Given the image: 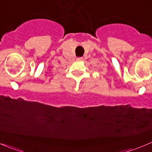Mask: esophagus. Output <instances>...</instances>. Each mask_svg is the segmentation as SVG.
I'll list each match as a JSON object with an SVG mask.
<instances>
[{
	"mask_svg": "<svg viewBox=\"0 0 152 152\" xmlns=\"http://www.w3.org/2000/svg\"><path fill=\"white\" fill-rule=\"evenodd\" d=\"M82 59H83V58H82V57H78V58H76V60H77V61H82Z\"/></svg>",
	"mask_w": 152,
	"mask_h": 152,
	"instance_id": "esophagus-1",
	"label": "esophagus"
}]
</instances>
